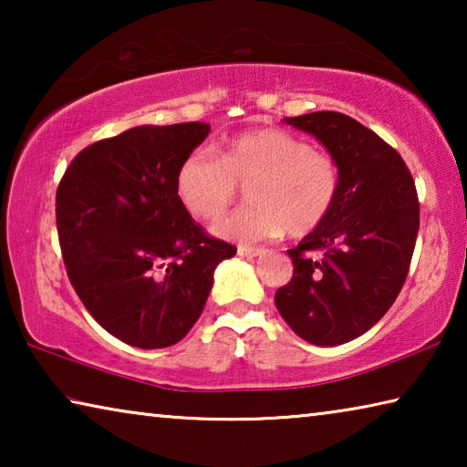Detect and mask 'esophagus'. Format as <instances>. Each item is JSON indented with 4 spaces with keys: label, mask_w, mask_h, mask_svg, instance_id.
Instances as JSON below:
<instances>
[{
    "label": "esophagus",
    "mask_w": 467,
    "mask_h": 467,
    "mask_svg": "<svg viewBox=\"0 0 467 467\" xmlns=\"http://www.w3.org/2000/svg\"><path fill=\"white\" fill-rule=\"evenodd\" d=\"M265 249L262 247H249V244H239V249H236V253H239L241 257H257L262 255Z\"/></svg>",
    "instance_id": "1"
}]
</instances>
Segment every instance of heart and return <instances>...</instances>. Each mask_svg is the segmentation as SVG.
Wrapping results in <instances>:
<instances>
[{
  "label": "heart",
  "mask_w": 467,
  "mask_h": 467,
  "mask_svg": "<svg viewBox=\"0 0 467 467\" xmlns=\"http://www.w3.org/2000/svg\"><path fill=\"white\" fill-rule=\"evenodd\" d=\"M177 197L197 220L224 214L244 187L243 210L214 224L228 241H262L288 231L305 236L326 223L342 187L334 154L280 128L244 131L216 148L189 154L177 172Z\"/></svg>",
  "instance_id": "b5f03b06"
}]
</instances>
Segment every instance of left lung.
Returning <instances> with one entry per match:
<instances>
[{
	"instance_id": "left-lung-1",
	"label": "left lung",
	"mask_w": 467,
	"mask_h": 467,
	"mask_svg": "<svg viewBox=\"0 0 467 467\" xmlns=\"http://www.w3.org/2000/svg\"><path fill=\"white\" fill-rule=\"evenodd\" d=\"M311 133L342 169L326 223L288 255L292 280L275 292L282 319L315 346H339L368 331L398 298L412 262L420 205L404 158L336 110L286 117Z\"/></svg>"
}]
</instances>
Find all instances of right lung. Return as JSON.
<instances>
[{
    "mask_svg": "<svg viewBox=\"0 0 467 467\" xmlns=\"http://www.w3.org/2000/svg\"><path fill=\"white\" fill-rule=\"evenodd\" d=\"M210 125H140L94 141L55 197L63 264L86 309L121 342L177 344L200 319L220 262L236 247L195 224L177 172Z\"/></svg>",
    "mask_w": 467,
    "mask_h": 467,
    "instance_id": "1",
    "label": "right lung"
}]
</instances>
